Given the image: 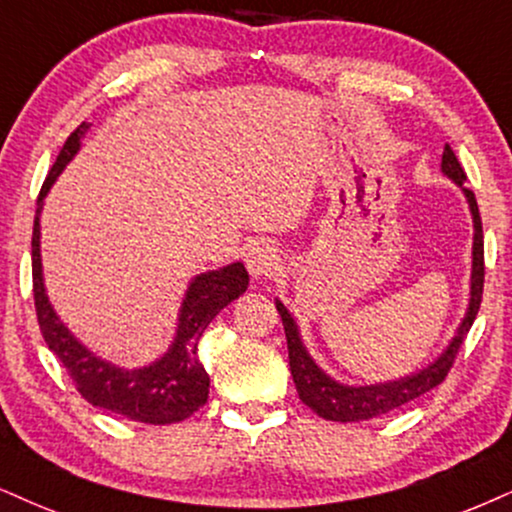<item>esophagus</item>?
<instances>
[{
	"label": "esophagus",
	"mask_w": 512,
	"mask_h": 512,
	"mask_svg": "<svg viewBox=\"0 0 512 512\" xmlns=\"http://www.w3.org/2000/svg\"><path fill=\"white\" fill-rule=\"evenodd\" d=\"M244 261L249 273L254 277H270L277 268V263H280V256H277L275 246H270L266 242H256L254 246L246 249Z\"/></svg>",
	"instance_id": "34e87169"
}]
</instances>
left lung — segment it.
<instances>
[{
  "label": "left lung",
  "instance_id": "obj_1",
  "mask_svg": "<svg viewBox=\"0 0 512 512\" xmlns=\"http://www.w3.org/2000/svg\"><path fill=\"white\" fill-rule=\"evenodd\" d=\"M441 170L446 178H451L456 185L463 189L465 199L470 204L472 225H475V239H472V277H470V306L465 313L463 323H460L456 337L446 346L444 353L437 361L427 365L413 375L401 377L394 382H380L368 384V387H349L332 380L325 370L318 368V363L308 356L304 342L299 337V327H296L292 313L287 311L282 301H275L277 311H280L282 325H285L287 334V349H289V370H292L296 391L299 399L306 403L313 413L320 418L334 420V422H358L370 420L377 415L389 413V410L406 406V403L415 401L418 396L427 394V391L439 387L446 380L449 370L456 361V353L460 344L465 342V334L470 332L472 323H475L479 304H482V289H484V235H482V218H479V208L475 194L468 187H463L465 170L460 166L453 149L446 144L444 156H441Z\"/></svg>",
  "mask_w": 512,
  "mask_h": 512
}]
</instances>
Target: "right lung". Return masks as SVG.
Instances as JSON below:
<instances>
[{
  "instance_id": "obj_1",
  "label": "right lung",
  "mask_w": 512,
  "mask_h": 512,
  "mask_svg": "<svg viewBox=\"0 0 512 512\" xmlns=\"http://www.w3.org/2000/svg\"><path fill=\"white\" fill-rule=\"evenodd\" d=\"M90 130V123H80L71 132L63 149L56 156V163L49 170L47 180L40 189L33 227V294L37 323L42 337L56 358L68 370L75 389L82 399L92 406L111 410L128 420L147 422V425H170L189 418L204 406L208 399V375L199 361V339L216 315L235 301L249 287V273L244 263H230L220 270H208L189 282L185 299L180 306L178 330L170 349L159 361L144 368H118L104 358L94 356L78 339L68 332L59 315L49 304L42 280V256H40V213L42 201L52 189L66 163L78 154L80 140Z\"/></svg>"
}]
</instances>
